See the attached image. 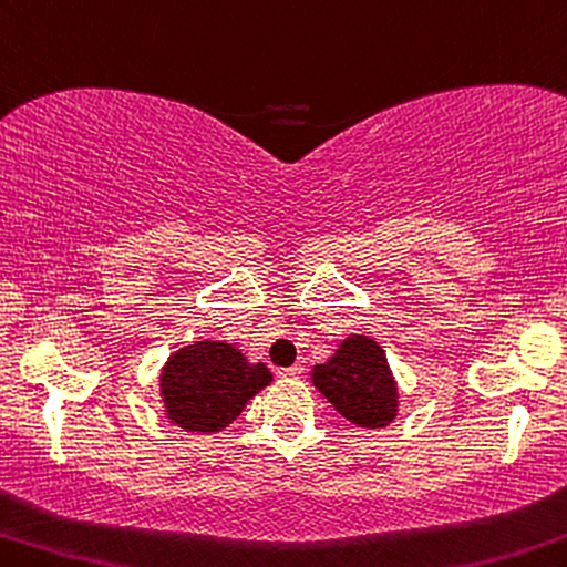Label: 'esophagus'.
<instances>
[{
	"label": "esophagus",
	"instance_id": "1",
	"mask_svg": "<svg viewBox=\"0 0 567 567\" xmlns=\"http://www.w3.org/2000/svg\"><path fill=\"white\" fill-rule=\"evenodd\" d=\"M301 372H303L301 364H291V368H281V370H278V378H299Z\"/></svg>",
	"mask_w": 567,
	"mask_h": 567
}]
</instances>
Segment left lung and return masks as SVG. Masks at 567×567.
I'll return each instance as SVG.
<instances>
[{
    "label": "left lung",
    "instance_id": "obj_1",
    "mask_svg": "<svg viewBox=\"0 0 567 567\" xmlns=\"http://www.w3.org/2000/svg\"><path fill=\"white\" fill-rule=\"evenodd\" d=\"M313 388L360 429H385L398 415V382L385 350L364 334L342 339L324 364H313Z\"/></svg>",
    "mask_w": 567,
    "mask_h": 567
}]
</instances>
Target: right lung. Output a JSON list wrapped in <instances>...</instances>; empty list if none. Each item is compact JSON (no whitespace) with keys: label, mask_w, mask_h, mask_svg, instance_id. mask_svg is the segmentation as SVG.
<instances>
[{"label":"right lung","mask_w":567,"mask_h":567,"mask_svg":"<svg viewBox=\"0 0 567 567\" xmlns=\"http://www.w3.org/2000/svg\"><path fill=\"white\" fill-rule=\"evenodd\" d=\"M271 380V370L248 362L238 347L203 339L182 347L162 368L164 415L189 433H217Z\"/></svg>","instance_id":"right-lung-1"}]
</instances>
